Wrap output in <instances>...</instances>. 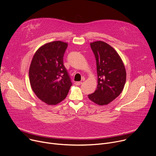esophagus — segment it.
<instances>
[{"mask_svg":"<svg viewBox=\"0 0 156 156\" xmlns=\"http://www.w3.org/2000/svg\"><path fill=\"white\" fill-rule=\"evenodd\" d=\"M81 84H82V82H81V81H76L75 83V84L76 85V86H79V85H80Z\"/></svg>","mask_w":156,"mask_h":156,"instance_id":"obj_1","label":"esophagus"}]
</instances>
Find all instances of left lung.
<instances>
[{
  "mask_svg": "<svg viewBox=\"0 0 156 156\" xmlns=\"http://www.w3.org/2000/svg\"><path fill=\"white\" fill-rule=\"evenodd\" d=\"M90 46L96 60L98 86L88 98L98 105H107L123 90L126 77L125 65L117 51L105 42H93Z\"/></svg>",
  "mask_w": 156,
  "mask_h": 156,
  "instance_id": "obj_1",
  "label": "left lung"
}]
</instances>
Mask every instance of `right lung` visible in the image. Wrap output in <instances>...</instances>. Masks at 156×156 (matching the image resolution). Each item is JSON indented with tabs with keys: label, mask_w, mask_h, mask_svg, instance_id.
I'll return each mask as SVG.
<instances>
[{
	"label": "right lung",
	"mask_w": 156,
	"mask_h": 156,
	"mask_svg": "<svg viewBox=\"0 0 156 156\" xmlns=\"http://www.w3.org/2000/svg\"><path fill=\"white\" fill-rule=\"evenodd\" d=\"M68 44L60 41L48 42L34 54L29 70L30 82L36 96L48 105H56L67 96L72 85L63 65Z\"/></svg>",
	"instance_id": "right-lung-1"
}]
</instances>
